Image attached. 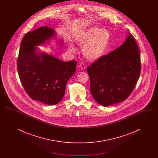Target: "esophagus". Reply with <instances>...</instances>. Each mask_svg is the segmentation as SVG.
Instances as JSON below:
<instances>
[{"mask_svg": "<svg viewBox=\"0 0 158 158\" xmlns=\"http://www.w3.org/2000/svg\"><path fill=\"white\" fill-rule=\"evenodd\" d=\"M79 66L81 67V68L82 70H84V69H86V66H85V63L83 62H80L79 63Z\"/></svg>", "mask_w": 158, "mask_h": 158, "instance_id": "34e87169", "label": "esophagus"}]
</instances>
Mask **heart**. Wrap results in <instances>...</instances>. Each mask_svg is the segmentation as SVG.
Returning a JSON list of instances; mask_svg holds the SVG:
<instances>
[{
  "instance_id": "obj_1",
  "label": "heart",
  "mask_w": 158,
  "mask_h": 158,
  "mask_svg": "<svg viewBox=\"0 0 158 158\" xmlns=\"http://www.w3.org/2000/svg\"><path fill=\"white\" fill-rule=\"evenodd\" d=\"M76 43L82 47L84 57L88 60L94 61L100 59L105 54L111 40L110 32L106 29L92 27L83 31L76 37ZM70 48L75 51L72 44Z\"/></svg>"
}]
</instances>
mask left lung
Masks as SVG:
<instances>
[{
    "label": "left lung",
    "mask_w": 158,
    "mask_h": 158,
    "mask_svg": "<svg viewBox=\"0 0 158 158\" xmlns=\"http://www.w3.org/2000/svg\"><path fill=\"white\" fill-rule=\"evenodd\" d=\"M87 71L90 92L99 104L108 106L126 100L141 71L140 53L132 34L116 50L92 63Z\"/></svg>",
    "instance_id": "left-lung-1"
}]
</instances>
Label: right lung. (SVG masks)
Masks as SVG:
<instances>
[{
    "label": "right lung",
    "instance_id": "add662e5",
    "mask_svg": "<svg viewBox=\"0 0 158 158\" xmlns=\"http://www.w3.org/2000/svg\"><path fill=\"white\" fill-rule=\"evenodd\" d=\"M54 35L53 29L47 26L26 33L17 59L18 75L27 94L47 105L56 104L63 99L67 82L76 72L75 60L63 62L45 53L37 54L35 46Z\"/></svg>",
    "mask_w": 158,
    "mask_h": 158
}]
</instances>
